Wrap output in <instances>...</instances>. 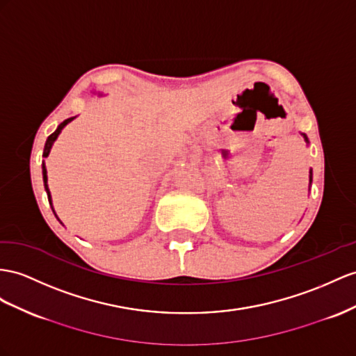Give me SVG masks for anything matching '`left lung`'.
Here are the masks:
<instances>
[{
	"label": "left lung",
	"instance_id": "8db88e82",
	"mask_svg": "<svg viewBox=\"0 0 356 356\" xmlns=\"http://www.w3.org/2000/svg\"><path fill=\"white\" fill-rule=\"evenodd\" d=\"M302 136H304V140H305V143L308 144L309 141H308V138H307V135H305V134H302ZM312 181H313V170H309V186H312Z\"/></svg>",
	"mask_w": 356,
	"mask_h": 356
}]
</instances>
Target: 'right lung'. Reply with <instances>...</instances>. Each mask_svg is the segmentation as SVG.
<instances>
[{"label": "right lung", "mask_w": 356, "mask_h": 356, "mask_svg": "<svg viewBox=\"0 0 356 356\" xmlns=\"http://www.w3.org/2000/svg\"><path fill=\"white\" fill-rule=\"evenodd\" d=\"M99 96H102V93H99ZM75 117H70V118H67V120H65L63 123H60L58 124V127L56 129V132L54 134H51L49 136H48V140H47V143H44V149H43V158H48V154H49V152H51V149H52V145H54V143H56V140L58 138V135L61 134V131L65 129V127L74 120ZM42 175H43V185H44V191H47V194H48V200H49V204H51V209H52V212H54V215L57 216V213H56V211H54V206H52V197H51V193H49V186H48V175H47V167H44V161L42 162ZM57 220H58V216H57ZM60 221V220H58ZM60 224H63L61 221H60Z\"/></svg>", "instance_id": "obj_1"}]
</instances>
